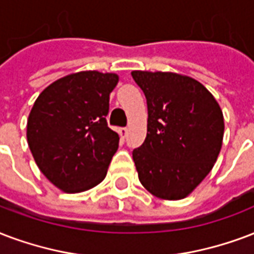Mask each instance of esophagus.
I'll return each instance as SVG.
<instances>
[{"instance_id":"esophagus-1","label":"esophagus","mask_w":254,"mask_h":254,"mask_svg":"<svg viewBox=\"0 0 254 254\" xmlns=\"http://www.w3.org/2000/svg\"><path fill=\"white\" fill-rule=\"evenodd\" d=\"M119 133H120V135L123 137V138H125V137L127 135V127H121V129L119 130Z\"/></svg>"}]
</instances>
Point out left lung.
Wrapping results in <instances>:
<instances>
[{"label":"left lung","mask_w":254,"mask_h":254,"mask_svg":"<svg viewBox=\"0 0 254 254\" xmlns=\"http://www.w3.org/2000/svg\"><path fill=\"white\" fill-rule=\"evenodd\" d=\"M148 105V133L133 150L141 184L156 197L181 200L208 176L221 150L224 117L198 81L169 71H131Z\"/></svg>","instance_id":"1"}]
</instances>
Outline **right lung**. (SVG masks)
Returning <instances> with one entry per match:
<instances>
[{
  "mask_svg": "<svg viewBox=\"0 0 254 254\" xmlns=\"http://www.w3.org/2000/svg\"><path fill=\"white\" fill-rule=\"evenodd\" d=\"M117 82L114 73L78 71L49 85L34 102L29 148L40 170L61 190H88L105 179L120 141L106 123Z\"/></svg>",
  "mask_w": 254,
  "mask_h": 254,
  "instance_id": "right-lung-1",
  "label": "right lung"
}]
</instances>
